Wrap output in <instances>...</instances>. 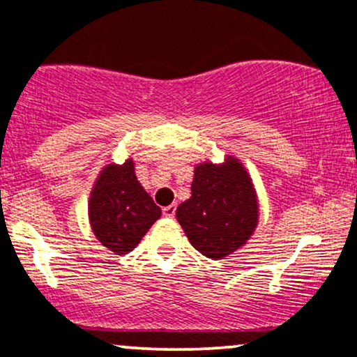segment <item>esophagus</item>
<instances>
[{
    "instance_id": "1",
    "label": "esophagus",
    "mask_w": 357,
    "mask_h": 357,
    "mask_svg": "<svg viewBox=\"0 0 357 357\" xmlns=\"http://www.w3.org/2000/svg\"><path fill=\"white\" fill-rule=\"evenodd\" d=\"M176 213V203L166 206V208H162V214H165L166 218H173Z\"/></svg>"
}]
</instances>
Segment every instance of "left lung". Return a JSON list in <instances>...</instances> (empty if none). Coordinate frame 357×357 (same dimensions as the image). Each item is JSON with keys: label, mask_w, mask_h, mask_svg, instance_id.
<instances>
[{"label": "left lung", "mask_w": 357, "mask_h": 357, "mask_svg": "<svg viewBox=\"0 0 357 357\" xmlns=\"http://www.w3.org/2000/svg\"><path fill=\"white\" fill-rule=\"evenodd\" d=\"M191 246L211 259H222L243 248L259 222V203L243 162L226 156L221 165H196L191 197L176 209Z\"/></svg>", "instance_id": "8db88e82"}]
</instances>
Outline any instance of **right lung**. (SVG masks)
<instances>
[{
	"instance_id": "1",
	"label": "right lung",
	"mask_w": 357,
	"mask_h": 357,
	"mask_svg": "<svg viewBox=\"0 0 357 357\" xmlns=\"http://www.w3.org/2000/svg\"><path fill=\"white\" fill-rule=\"evenodd\" d=\"M88 216L98 241L123 256L160 220L161 208L137 181L135 161L128 158L123 165L109 162L100 171L89 195Z\"/></svg>"
}]
</instances>
